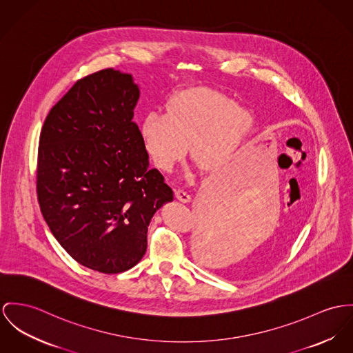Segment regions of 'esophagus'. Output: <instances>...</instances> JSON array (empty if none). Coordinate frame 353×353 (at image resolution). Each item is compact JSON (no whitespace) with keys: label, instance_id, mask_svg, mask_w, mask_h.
<instances>
[{"label":"esophagus","instance_id":"obj_1","mask_svg":"<svg viewBox=\"0 0 353 353\" xmlns=\"http://www.w3.org/2000/svg\"><path fill=\"white\" fill-rule=\"evenodd\" d=\"M176 197L183 203H190V194L184 188H179L176 190Z\"/></svg>","mask_w":353,"mask_h":353}]
</instances>
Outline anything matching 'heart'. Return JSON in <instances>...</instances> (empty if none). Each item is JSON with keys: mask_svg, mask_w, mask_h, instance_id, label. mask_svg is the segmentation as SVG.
I'll return each mask as SVG.
<instances>
[{"mask_svg": "<svg viewBox=\"0 0 353 353\" xmlns=\"http://www.w3.org/2000/svg\"><path fill=\"white\" fill-rule=\"evenodd\" d=\"M255 129L252 110L208 87L177 92L168 112H149L141 123L145 149L159 168L170 170L192 143V157L207 170H219L243 148Z\"/></svg>", "mask_w": 353, "mask_h": 353, "instance_id": "b5f03b06", "label": "heart"}]
</instances>
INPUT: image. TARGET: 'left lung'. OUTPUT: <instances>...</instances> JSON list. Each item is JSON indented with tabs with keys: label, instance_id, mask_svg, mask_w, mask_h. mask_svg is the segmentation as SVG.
Instances as JSON below:
<instances>
[{
	"label": "left lung",
	"instance_id": "obj_1",
	"mask_svg": "<svg viewBox=\"0 0 353 353\" xmlns=\"http://www.w3.org/2000/svg\"><path fill=\"white\" fill-rule=\"evenodd\" d=\"M220 251V243L217 242V234L210 230L204 223L199 224L194 239H193V254L197 262L201 265H208L215 261Z\"/></svg>",
	"mask_w": 353,
	"mask_h": 353
}]
</instances>
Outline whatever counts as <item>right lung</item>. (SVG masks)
I'll return each instance as SVG.
<instances>
[{"instance_id": "obj_1", "label": "right lung", "mask_w": 353, "mask_h": 353, "mask_svg": "<svg viewBox=\"0 0 353 353\" xmlns=\"http://www.w3.org/2000/svg\"><path fill=\"white\" fill-rule=\"evenodd\" d=\"M139 87L130 74L102 70L77 81L41 129L37 196L60 245L81 266L117 274L134 268L148 227L172 188L150 169L133 122Z\"/></svg>"}]
</instances>
